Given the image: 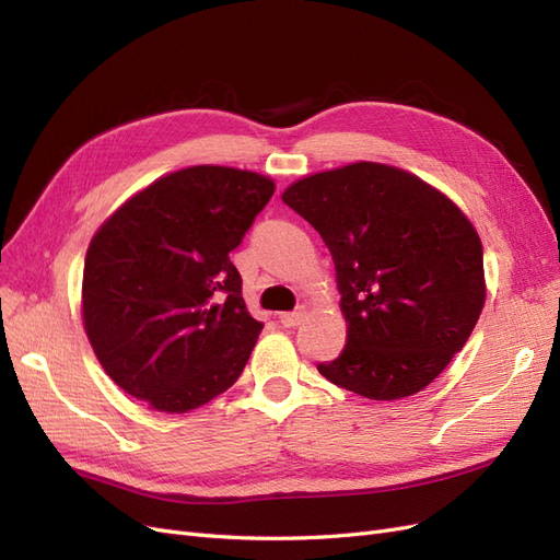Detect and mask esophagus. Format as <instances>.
Segmentation results:
<instances>
[{"label":"esophagus","mask_w":560,"mask_h":560,"mask_svg":"<svg viewBox=\"0 0 560 560\" xmlns=\"http://www.w3.org/2000/svg\"><path fill=\"white\" fill-rule=\"evenodd\" d=\"M303 317H306V308H299V311H292V313H280L278 319H280L282 327L292 329V327H299V325H301Z\"/></svg>","instance_id":"34e87169"}]
</instances>
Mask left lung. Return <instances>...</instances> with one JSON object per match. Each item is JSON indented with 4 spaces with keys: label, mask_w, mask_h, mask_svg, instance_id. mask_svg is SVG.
Wrapping results in <instances>:
<instances>
[{
    "label": "left lung",
    "mask_w": 560,
    "mask_h": 560,
    "mask_svg": "<svg viewBox=\"0 0 560 560\" xmlns=\"http://www.w3.org/2000/svg\"><path fill=\"white\" fill-rule=\"evenodd\" d=\"M282 200L322 235L348 322L343 352L317 371L366 399L430 385L477 325L486 301L479 233L430 184L352 163L299 179Z\"/></svg>",
    "instance_id": "left-lung-1"
}]
</instances>
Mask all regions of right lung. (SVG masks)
I'll return each instance as SVG.
<instances>
[{
  "instance_id": "obj_1",
  "label": "right lung",
  "mask_w": 560,
  "mask_h": 560,
  "mask_svg": "<svg viewBox=\"0 0 560 560\" xmlns=\"http://www.w3.org/2000/svg\"><path fill=\"white\" fill-rule=\"evenodd\" d=\"M276 184L196 165L161 177L95 233L83 266V325L100 364L128 395L186 413L229 389L264 322L229 254Z\"/></svg>"
}]
</instances>
